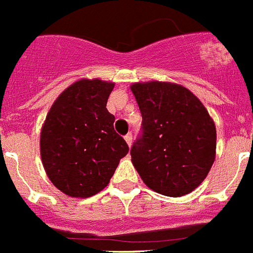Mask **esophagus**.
Listing matches in <instances>:
<instances>
[{
    "label": "esophagus",
    "mask_w": 253,
    "mask_h": 253,
    "mask_svg": "<svg viewBox=\"0 0 253 253\" xmlns=\"http://www.w3.org/2000/svg\"><path fill=\"white\" fill-rule=\"evenodd\" d=\"M125 140H126L127 145H128V146H131L132 145V133H127V135L125 136Z\"/></svg>",
    "instance_id": "34e87169"
}]
</instances>
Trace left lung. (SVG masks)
<instances>
[{
	"label": "left lung",
	"mask_w": 253,
	"mask_h": 253,
	"mask_svg": "<svg viewBox=\"0 0 253 253\" xmlns=\"http://www.w3.org/2000/svg\"><path fill=\"white\" fill-rule=\"evenodd\" d=\"M142 116L131 147L132 164L143 183L168 197L193 192L214 163L215 126L202 102L172 83L132 84Z\"/></svg>",
	"instance_id": "1"
}]
</instances>
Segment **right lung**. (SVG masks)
<instances>
[{
  "mask_svg": "<svg viewBox=\"0 0 253 253\" xmlns=\"http://www.w3.org/2000/svg\"><path fill=\"white\" fill-rule=\"evenodd\" d=\"M115 84L83 79L54 102L40 138L42 165L51 183L76 198L97 194L110 183L128 145L115 131L107 101Z\"/></svg>",
  "mask_w": 253,
  "mask_h": 253,
  "instance_id": "1",
  "label": "right lung"
}]
</instances>
